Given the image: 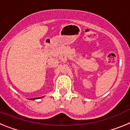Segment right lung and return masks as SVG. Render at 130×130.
I'll return each instance as SVG.
<instances>
[{
    "instance_id": "right-lung-1",
    "label": "right lung",
    "mask_w": 130,
    "mask_h": 130,
    "mask_svg": "<svg viewBox=\"0 0 130 130\" xmlns=\"http://www.w3.org/2000/svg\"><path fill=\"white\" fill-rule=\"evenodd\" d=\"M43 98V97H40V98ZM34 99H38V98H32V99H30V100H34Z\"/></svg>"
}]
</instances>
